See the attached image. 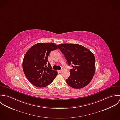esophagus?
Here are the masks:
<instances>
[{
    "label": "esophagus",
    "instance_id": "obj_1",
    "mask_svg": "<svg viewBox=\"0 0 120 120\" xmlns=\"http://www.w3.org/2000/svg\"><path fill=\"white\" fill-rule=\"evenodd\" d=\"M61 71H62L61 70H58V72H61Z\"/></svg>",
    "mask_w": 120,
    "mask_h": 120
}]
</instances>
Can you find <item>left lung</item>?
I'll list each match as a JSON object with an SVG mask.
<instances>
[{
    "instance_id": "8db88e82",
    "label": "left lung",
    "mask_w": 120,
    "mask_h": 120,
    "mask_svg": "<svg viewBox=\"0 0 120 120\" xmlns=\"http://www.w3.org/2000/svg\"><path fill=\"white\" fill-rule=\"evenodd\" d=\"M64 54L68 64L72 67L67 79L68 86L75 89L82 88L91 80L95 71V58L92 52L77 44H61L57 45Z\"/></svg>"
}]
</instances>
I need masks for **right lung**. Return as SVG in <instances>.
<instances>
[{
	"mask_svg": "<svg viewBox=\"0 0 120 120\" xmlns=\"http://www.w3.org/2000/svg\"><path fill=\"white\" fill-rule=\"evenodd\" d=\"M57 49L53 43H39L26 52L22 68L25 76L34 86L40 88L49 86L57 75V71L52 70L48 61L50 52Z\"/></svg>",
	"mask_w": 120,
	"mask_h": 120,
	"instance_id": "1",
	"label": "right lung"
}]
</instances>
